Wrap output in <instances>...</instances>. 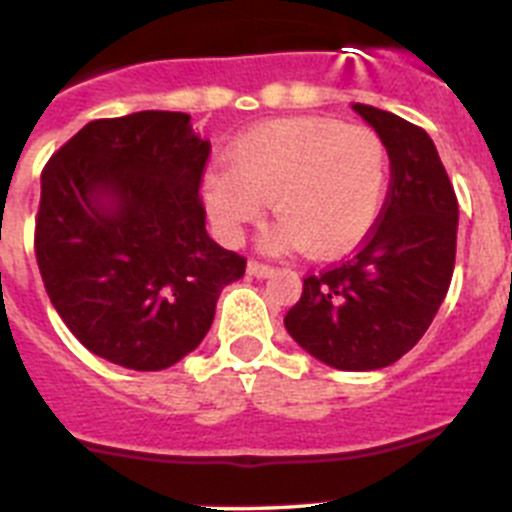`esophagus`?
<instances>
[{
    "label": "esophagus",
    "mask_w": 512,
    "mask_h": 512,
    "mask_svg": "<svg viewBox=\"0 0 512 512\" xmlns=\"http://www.w3.org/2000/svg\"><path fill=\"white\" fill-rule=\"evenodd\" d=\"M246 271L256 279H264V277H271V274H274V269H271L269 264H261V261H248Z\"/></svg>",
    "instance_id": "esophagus-1"
}]
</instances>
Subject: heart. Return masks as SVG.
Listing matches in <instances>:
<instances>
[{
    "label": "heart",
    "instance_id": "b5f03b06",
    "mask_svg": "<svg viewBox=\"0 0 512 512\" xmlns=\"http://www.w3.org/2000/svg\"><path fill=\"white\" fill-rule=\"evenodd\" d=\"M390 189V151L374 130L330 117H289L246 130L228 169L205 176L202 197L223 241L235 243L264 202L279 217L266 248L341 256L372 233Z\"/></svg>",
    "mask_w": 512,
    "mask_h": 512
}]
</instances>
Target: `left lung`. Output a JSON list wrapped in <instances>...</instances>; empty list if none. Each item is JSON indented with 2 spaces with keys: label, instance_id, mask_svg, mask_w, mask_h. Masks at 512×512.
I'll use <instances>...</instances> for the list:
<instances>
[{
  "label": "left lung",
  "instance_id": "1",
  "mask_svg": "<svg viewBox=\"0 0 512 512\" xmlns=\"http://www.w3.org/2000/svg\"><path fill=\"white\" fill-rule=\"evenodd\" d=\"M390 151V192L359 251L310 274L284 328L307 354L341 372L395 364L423 338L449 292L459 202L431 135L354 104Z\"/></svg>",
  "mask_w": 512,
  "mask_h": 512
}]
</instances>
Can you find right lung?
Here are the masks:
<instances>
[{
  "instance_id": "right-lung-1",
  "label": "right lung",
  "mask_w": 512,
  "mask_h": 512,
  "mask_svg": "<svg viewBox=\"0 0 512 512\" xmlns=\"http://www.w3.org/2000/svg\"><path fill=\"white\" fill-rule=\"evenodd\" d=\"M210 140L187 112L94 120L40 176L35 259L66 328L92 354L161 372L210 330L246 259L217 246L200 200Z\"/></svg>"
}]
</instances>
